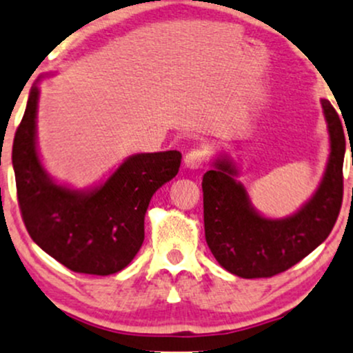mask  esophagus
I'll list each match as a JSON object with an SVG mask.
<instances>
[{"label":"esophagus","mask_w":353,"mask_h":353,"mask_svg":"<svg viewBox=\"0 0 353 353\" xmlns=\"http://www.w3.org/2000/svg\"><path fill=\"white\" fill-rule=\"evenodd\" d=\"M208 159H209V154L206 147H196V149H192L191 152L185 154L184 164L185 168L189 169H201L206 165Z\"/></svg>","instance_id":"1"}]
</instances>
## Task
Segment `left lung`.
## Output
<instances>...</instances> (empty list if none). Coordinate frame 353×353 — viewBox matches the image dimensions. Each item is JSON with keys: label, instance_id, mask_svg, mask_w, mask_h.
Segmentation results:
<instances>
[{"label": "left lung", "instance_id": "1", "mask_svg": "<svg viewBox=\"0 0 353 353\" xmlns=\"http://www.w3.org/2000/svg\"><path fill=\"white\" fill-rule=\"evenodd\" d=\"M328 122L332 152L319 191L296 214L266 219L250 206L246 189L236 183L228 161L203 176L204 233L206 243L224 270L241 278H271L283 273L334 230L343 199L345 139L340 115L328 100H321Z\"/></svg>", "mask_w": 353, "mask_h": 353}]
</instances>
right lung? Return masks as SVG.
<instances>
[{"mask_svg":"<svg viewBox=\"0 0 353 353\" xmlns=\"http://www.w3.org/2000/svg\"><path fill=\"white\" fill-rule=\"evenodd\" d=\"M38 88L33 87L13 141L18 206L26 231L45 253L75 273H117L144 243V216L154 192L176 177L181 152L137 154L95 191L57 185L34 145Z\"/></svg>","mask_w":353,"mask_h":353,"instance_id":"right-lung-1","label":"right lung"}]
</instances>
